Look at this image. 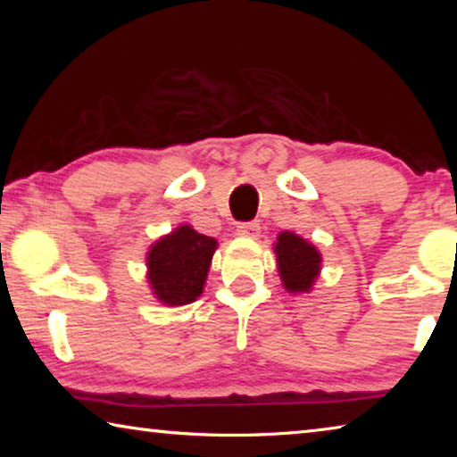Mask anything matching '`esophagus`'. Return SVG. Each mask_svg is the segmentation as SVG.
<instances>
[{"instance_id": "obj_1", "label": "esophagus", "mask_w": 457, "mask_h": 457, "mask_svg": "<svg viewBox=\"0 0 457 457\" xmlns=\"http://www.w3.org/2000/svg\"><path fill=\"white\" fill-rule=\"evenodd\" d=\"M236 231H237V236H244V237H252V239H256V237L260 236V223H258V221L239 223Z\"/></svg>"}]
</instances>
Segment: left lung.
<instances>
[{
	"mask_svg": "<svg viewBox=\"0 0 457 457\" xmlns=\"http://www.w3.org/2000/svg\"><path fill=\"white\" fill-rule=\"evenodd\" d=\"M278 274L286 292H312L322 270V253L319 247L294 231H280L274 244Z\"/></svg>",
	"mask_w": 457,
	"mask_h": 457,
	"instance_id": "obj_1",
	"label": "left lung"
}]
</instances>
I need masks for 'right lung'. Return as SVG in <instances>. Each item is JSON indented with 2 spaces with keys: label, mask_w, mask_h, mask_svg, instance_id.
Instances as JSON below:
<instances>
[{
  "label": "right lung",
  "mask_w": 457,
  "mask_h": 457,
  "mask_svg": "<svg viewBox=\"0 0 457 457\" xmlns=\"http://www.w3.org/2000/svg\"><path fill=\"white\" fill-rule=\"evenodd\" d=\"M218 239L181 223L161 236L146 252V282L151 294L165 306L191 304L204 294Z\"/></svg>",
  "instance_id": "1"
}]
</instances>
